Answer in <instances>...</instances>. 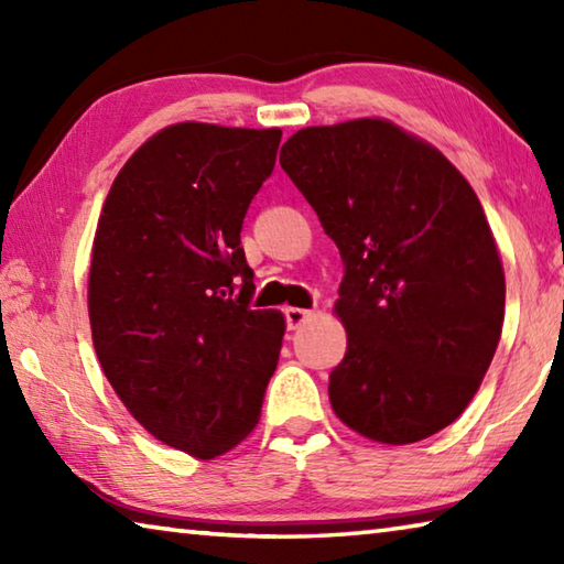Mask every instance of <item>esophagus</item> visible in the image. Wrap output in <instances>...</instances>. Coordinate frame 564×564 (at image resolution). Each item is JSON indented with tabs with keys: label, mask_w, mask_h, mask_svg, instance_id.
I'll use <instances>...</instances> for the list:
<instances>
[{
	"label": "esophagus",
	"mask_w": 564,
	"mask_h": 564,
	"mask_svg": "<svg viewBox=\"0 0 564 564\" xmlns=\"http://www.w3.org/2000/svg\"><path fill=\"white\" fill-rule=\"evenodd\" d=\"M313 316H316V313L305 311V308H285V323H289L291 330L301 328L303 323H308Z\"/></svg>",
	"instance_id": "obj_1"
}]
</instances>
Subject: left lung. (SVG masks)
Instances as JSON below:
<instances>
[{"label": "left lung", "instance_id": "obj_1", "mask_svg": "<svg viewBox=\"0 0 564 564\" xmlns=\"http://www.w3.org/2000/svg\"><path fill=\"white\" fill-rule=\"evenodd\" d=\"M281 166L346 263L333 413L383 445L455 423L505 321L500 251L473 186L441 149L378 117L295 131Z\"/></svg>", "mask_w": 564, "mask_h": 564}]
</instances>
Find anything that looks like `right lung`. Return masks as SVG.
I'll list each match as a JSON object with an SVG mask.
<instances>
[{"label": "right lung", "mask_w": 564, "mask_h": 564, "mask_svg": "<svg viewBox=\"0 0 564 564\" xmlns=\"http://www.w3.org/2000/svg\"><path fill=\"white\" fill-rule=\"evenodd\" d=\"M281 129L178 121L113 178L91 246L89 323L104 376L141 427L202 460L246 441L279 366L281 311H251L248 204Z\"/></svg>", "instance_id": "obj_1"}]
</instances>
